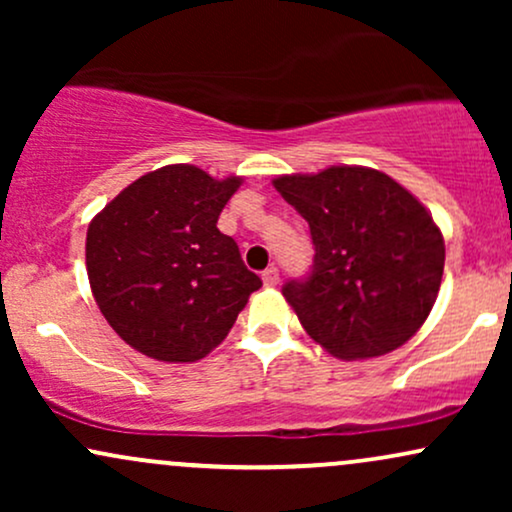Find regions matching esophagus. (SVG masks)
Returning a JSON list of instances; mask_svg holds the SVG:
<instances>
[{
    "instance_id": "obj_1",
    "label": "esophagus",
    "mask_w": 512,
    "mask_h": 512,
    "mask_svg": "<svg viewBox=\"0 0 512 512\" xmlns=\"http://www.w3.org/2000/svg\"><path fill=\"white\" fill-rule=\"evenodd\" d=\"M262 281H264V286H276V284H279V269H276V267L264 269Z\"/></svg>"
}]
</instances>
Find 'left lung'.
<instances>
[{"label":"left lung","mask_w":512,"mask_h":512,"mask_svg":"<svg viewBox=\"0 0 512 512\" xmlns=\"http://www.w3.org/2000/svg\"><path fill=\"white\" fill-rule=\"evenodd\" d=\"M276 192L308 221L313 272L286 281L284 298L303 330L344 361L409 342L443 279V233L424 204L390 175L332 166L279 175Z\"/></svg>","instance_id":"1"}]
</instances>
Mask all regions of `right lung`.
Wrapping results in <instances>:
<instances>
[{"label": "right lung", "instance_id": "add662e5", "mask_svg": "<svg viewBox=\"0 0 512 512\" xmlns=\"http://www.w3.org/2000/svg\"><path fill=\"white\" fill-rule=\"evenodd\" d=\"M243 178L178 163L146 173L88 223L86 269L110 327L139 354L192 363L231 332L262 279L216 228Z\"/></svg>", "mask_w": 512, "mask_h": 512}]
</instances>
